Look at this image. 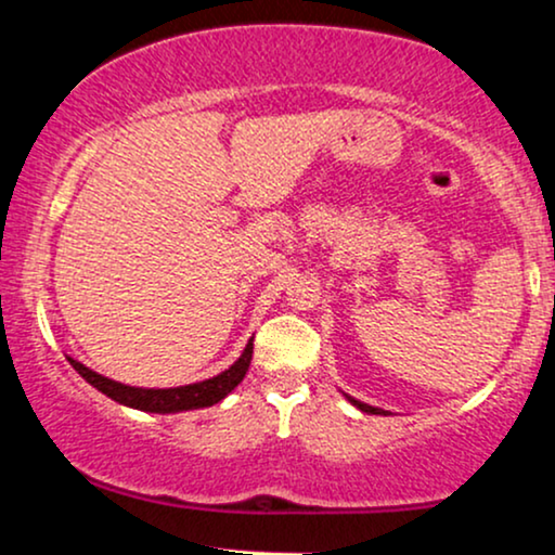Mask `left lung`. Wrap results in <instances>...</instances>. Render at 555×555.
Wrapping results in <instances>:
<instances>
[{
	"mask_svg": "<svg viewBox=\"0 0 555 555\" xmlns=\"http://www.w3.org/2000/svg\"><path fill=\"white\" fill-rule=\"evenodd\" d=\"M349 401H352L354 406H358V410H362V412H371V415H380V412L384 410H378V406H371V404H362V401H358V399H352L349 397Z\"/></svg>",
	"mask_w": 555,
	"mask_h": 555,
	"instance_id": "left-lung-1",
	"label": "left lung"
}]
</instances>
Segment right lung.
<instances>
[{"instance_id": "1", "label": "right lung", "mask_w": 555, "mask_h": 555, "mask_svg": "<svg viewBox=\"0 0 555 555\" xmlns=\"http://www.w3.org/2000/svg\"><path fill=\"white\" fill-rule=\"evenodd\" d=\"M253 360V339L247 341L245 352L242 358L234 362L232 367L224 373H219L216 378L201 380V384H190V386H177V388H135V386H125L117 384V380L104 378V375L88 371L86 365H80L78 360L69 358V365L78 371L88 384L99 388L101 393L119 401V404L135 406V410H145V412H158V415H167V412H182V410H201V406H211L216 401H221L232 391L234 386L245 378L247 367H250Z\"/></svg>"}]
</instances>
